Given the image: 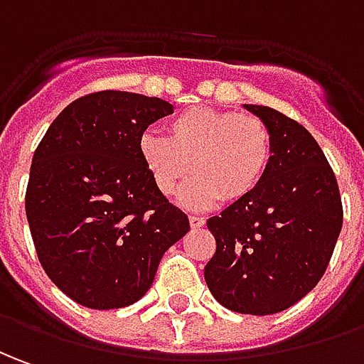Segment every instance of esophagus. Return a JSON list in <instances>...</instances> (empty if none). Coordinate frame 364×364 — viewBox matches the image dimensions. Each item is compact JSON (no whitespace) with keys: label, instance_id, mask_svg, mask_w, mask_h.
I'll return each instance as SVG.
<instances>
[{"label":"esophagus","instance_id":"34e87169","mask_svg":"<svg viewBox=\"0 0 364 364\" xmlns=\"http://www.w3.org/2000/svg\"><path fill=\"white\" fill-rule=\"evenodd\" d=\"M204 224H206V220L202 215H190V225L192 228H202Z\"/></svg>","mask_w":364,"mask_h":364}]
</instances>
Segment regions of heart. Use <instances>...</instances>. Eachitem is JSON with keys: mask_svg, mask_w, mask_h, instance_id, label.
I'll return each instance as SVG.
<instances>
[{"mask_svg": "<svg viewBox=\"0 0 364 364\" xmlns=\"http://www.w3.org/2000/svg\"><path fill=\"white\" fill-rule=\"evenodd\" d=\"M139 154L164 196H174L192 170L182 202L212 208L224 198L242 202L259 188L273 162V134L254 114L192 107L168 120V136L144 130Z\"/></svg>", "mask_w": 364, "mask_h": 364, "instance_id": "obj_1", "label": "heart"}]
</instances>
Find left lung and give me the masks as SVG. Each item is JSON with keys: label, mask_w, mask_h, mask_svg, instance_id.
I'll list each match as a JSON object with an SVG mask.
<instances>
[{"label": "left lung", "mask_w": 364, "mask_h": 364, "mask_svg": "<svg viewBox=\"0 0 364 364\" xmlns=\"http://www.w3.org/2000/svg\"><path fill=\"white\" fill-rule=\"evenodd\" d=\"M269 127L273 162L250 198L208 220L215 254L208 287L235 313L289 309L319 283L343 228L339 184L317 140L297 120L244 105Z\"/></svg>", "instance_id": "left-lung-1"}]
</instances>
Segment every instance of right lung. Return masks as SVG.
I'll use <instances>...</instances> for the list:
<instances>
[{"label": "right lung", "instance_id": "1", "mask_svg": "<svg viewBox=\"0 0 364 364\" xmlns=\"http://www.w3.org/2000/svg\"><path fill=\"white\" fill-rule=\"evenodd\" d=\"M170 112L156 97L91 92L61 110L35 150L25 192L31 237L49 279L79 305L139 301L190 230L139 154L140 134Z\"/></svg>", "mask_w": 364, "mask_h": 364}]
</instances>
